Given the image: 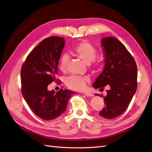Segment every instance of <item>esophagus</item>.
<instances>
[{"mask_svg": "<svg viewBox=\"0 0 152 152\" xmlns=\"http://www.w3.org/2000/svg\"><path fill=\"white\" fill-rule=\"evenodd\" d=\"M84 94L85 95L88 96V97H92V96H93V94H90V93H88V92H84Z\"/></svg>", "mask_w": 152, "mask_h": 152, "instance_id": "34e87169", "label": "esophagus"}]
</instances>
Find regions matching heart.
<instances>
[{"label":"heart","instance_id":"obj_1","mask_svg":"<svg viewBox=\"0 0 152 152\" xmlns=\"http://www.w3.org/2000/svg\"><path fill=\"white\" fill-rule=\"evenodd\" d=\"M71 53L77 57L80 58L85 63L93 67H97L101 64L99 60H95L97 50L88 41H83L78 43L73 48ZM68 57L63 55L61 58L59 68L61 71H65L67 68ZM89 78L86 76L71 75L65 80V84L69 88L73 90H83L86 86Z\"/></svg>","mask_w":152,"mask_h":152}]
</instances>
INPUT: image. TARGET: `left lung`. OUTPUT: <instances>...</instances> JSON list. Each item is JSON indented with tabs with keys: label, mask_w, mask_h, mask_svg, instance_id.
Wrapping results in <instances>:
<instances>
[{
	"label": "left lung",
	"mask_w": 152,
	"mask_h": 152,
	"mask_svg": "<svg viewBox=\"0 0 152 152\" xmlns=\"http://www.w3.org/2000/svg\"><path fill=\"white\" fill-rule=\"evenodd\" d=\"M101 46L104 67L93 86L108 88L103 97L105 106L99 114L110 119L120 116L130 103L137 88V68L134 57L119 40L113 37L103 38Z\"/></svg>",
	"instance_id": "obj_1"
}]
</instances>
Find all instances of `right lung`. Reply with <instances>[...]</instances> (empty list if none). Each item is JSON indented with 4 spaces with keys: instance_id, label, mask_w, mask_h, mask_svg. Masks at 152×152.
I'll list each match as a JSON object with an SVG mask.
<instances>
[{
    "instance_id": "1",
    "label": "right lung",
    "mask_w": 152,
    "mask_h": 152,
    "mask_svg": "<svg viewBox=\"0 0 152 152\" xmlns=\"http://www.w3.org/2000/svg\"><path fill=\"white\" fill-rule=\"evenodd\" d=\"M64 39L50 37L33 49L22 66V94L29 108L40 119L50 121L63 113L70 97L75 92L48 90L56 80L58 61L64 47Z\"/></svg>"
}]
</instances>
